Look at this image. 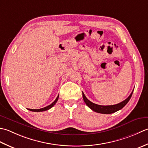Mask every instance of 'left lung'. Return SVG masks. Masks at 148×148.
<instances>
[{"label":"left lung","mask_w":148,"mask_h":148,"mask_svg":"<svg viewBox=\"0 0 148 148\" xmlns=\"http://www.w3.org/2000/svg\"><path fill=\"white\" fill-rule=\"evenodd\" d=\"M133 91L134 90L132 91V93L126 99H125L124 101L121 102V103H117L116 105H106V106H105V105H97L92 103V102L89 101V99L86 98V96H85V95H84V93L83 92H82V96H83L84 102H85L86 104L90 108H91V110L98 113L108 114H112L114 112H116L117 111L119 110L120 109H121L122 108L124 107L125 105L127 104L130 99Z\"/></svg>","instance_id":"1"}]
</instances>
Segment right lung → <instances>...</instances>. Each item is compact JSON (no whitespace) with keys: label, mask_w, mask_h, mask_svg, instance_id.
Returning a JSON list of instances; mask_svg holds the SVG:
<instances>
[{"label":"right lung","mask_w":148,"mask_h":148,"mask_svg":"<svg viewBox=\"0 0 148 148\" xmlns=\"http://www.w3.org/2000/svg\"><path fill=\"white\" fill-rule=\"evenodd\" d=\"M58 99H59V95L57 97V98L56 99V100L54 101L52 103H51L50 105H48V106H47V107H45L44 108H40V109H30V108H29V110H31V111H32V112H43V111L49 110L50 108H52L53 106V105L56 103V102L57 101V100H58Z\"/></svg>","instance_id":"obj_1"}]
</instances>
